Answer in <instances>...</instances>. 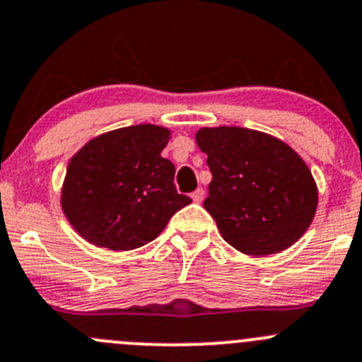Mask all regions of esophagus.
<instances>
[{
    "label": "esophagus",
    "mask_w": 362,
    "mask_h": 362,
    "mask_svg": "<svg viewBox=\"0 0 362 362\" xmlns=\"http://www.w3.org/2000/svg\"><path fill=\"white\" fill-rule=\"evenodd\" d=\"M191 198H192V202H194V203H202L203 198H204V191L202 187L196 189V191L191 194Z\"/></svg>",
    "instance_id": "esophagus-1"
}]
</instances>
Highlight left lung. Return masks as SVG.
<instances>
[{
    "instance_id": "8db88e82",
    "label": "left lung",
    "mask_w": 362,
    "mask_h": 362,
    "mask_svg": "<svg viewBox=\"0 0 362 362\" xmlns=\"http://www.w3.org/2000/svg\"><path fill=\"white\" fill-rule=\"evenodd\" d=\"M196 144L211 173L203 206L229 245L269 255L305 235L319 194L312 171L289 145L236 126L203 127Z\"/></svg>"
}]
</instances>
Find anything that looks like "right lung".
<instances>
[{
	"instance_id": "1",
	"label": "right lung",
	"mask_w": 362,
	"mask_h": 362,
	"mask_svg": "<svg viewBox=\"0 0 362 362\" xmlns=\"http://www.w3.org/2000/svg\"><path fill=\"white\" fill-rule=\"evenodd\" d=\"M170 129L120 127L83 145L68 164L61 206L82 238L110 250L152 242L191 198L178 194L175 166L160 156Z\"/></svg>"
}]
</instances>
